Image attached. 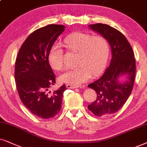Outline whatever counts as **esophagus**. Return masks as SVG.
I'll return each instance as SVG.
<instances>
[{"mask_svg": "<svg viewBox=\"0 0 147 147\" xmlns=\"http://www.w3.org/2000/svg\"><path fill=\"white\" fill-rule=\"evenodd\" d=\"M66 86V87H67V89H76V88L78 87L77 86L72 85H70V84H67Z\"/></svg>", "mask_w": 147, "mask_h": 147, "instance_id": "obj_1", "label": "esophagus"}]
</instances>
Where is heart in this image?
<instances>
[{
  "label": "heart",
  "instance_id": "1",
  "mask_svg": "<svg viewBox=\"0 0 147 147\" xmlns=\"http://www.w3.org/2000/svg\"><path fill=\"white\" fill-rule=\"evenodd\" d=\"M65 46L72 52H77V67L66 70L60 77L63 83L79 85L91 77H98L102 73L109 57V46L103 37L93 36L84 33H77L64 40ZM51 67L60 70L64 66V52L59 44L52 46L48 54Z\"/></svg>",
  "mask_w": 147,
  "mask_h": 147
}]
</instances>
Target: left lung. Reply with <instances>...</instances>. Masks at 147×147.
<instances>
[{
	"label": "left lung",
	"mask_w": 147,
	"mask_h": 147,
	"mask_svg": "<svg viewBox=\"0 0 147 147\" xmlns=\"http://www.w3.org/2000/svg\"><path fill=\"white\" fill-rule=\"evenodd\" d=\"M89 28L98 33L110 45V64L98 80L88 87L97 93V99L88 109L96 116H105L117 112L122 108L132 91L136 74V60L130 43L124 35L108 25L97 23ZM121 76L127 79L119 81Z\"/></svg>",
	"instance_id": "1"
}]
</instances>
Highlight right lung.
Segmentation results:
<instances>
[{
    "mask_svg": "<svg viewBox=\"0 0 147 147\" xmlns=\"http://www.w3.org/2000/svg\"><path fill=\"white\" fill-rule=\"evenodd\" d=\"M64 28L62 25L51 24L37 29L23 42L16 58L15 79L19 97L33 114L43 119L59 113L67 89L63 85L56 91H49L56 83V77L48 62V54Z\"/></svg>",
    "mask_w": 147,
    "mask_h": 147,
    "instance_id": "obj_1",
    "label": "right lung"
}]
</instances>
